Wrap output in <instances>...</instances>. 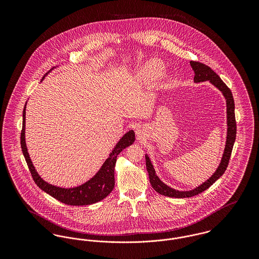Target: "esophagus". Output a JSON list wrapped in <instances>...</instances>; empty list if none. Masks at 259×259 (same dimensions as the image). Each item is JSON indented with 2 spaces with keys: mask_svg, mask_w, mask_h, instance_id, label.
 <instances>
[{
  "mask_svg": "<svg viewBox=\"0 0 259 259\" xmlns=\"http://www.w3.org/2000/svg\"><path fill=\"white\" fill-rule=\"evenodd\" d=\"M137 134H138V135H140V134H141V131H140V128H137Z\"/></svg>",
  "mask_w": 259,
  "mask_h": 259,
  "instance_id": "esophagus-1",
  "label": "esophagus"
}]
</instances>
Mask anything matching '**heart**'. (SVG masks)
<instances>
[{
  "mask_svg": "<svg viewBox=\"0 0 259 259\" xmlns=\"http://www.w3.org/2000/svg\"><path fill=\"white\" fill-rule=\"evenodd\" d=\"M164 71L162 64L159 61L152 60L148 62L140 71V77L142 81L148 85L153 87L159 80L161 74Z\"/></svg>",
  "mask_w": 259,
  "mask_h": 259,
  "instance_id": "b5f03b06",
  "label": "heart"
}]
</instances>
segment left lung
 Masks as SVG:
<instances>
[{"instance_id": "1", "label": "left lung", "mask_w": 259, "mask_h": 259, "mask_svg": "<svg viewBox=\"0 0 259 259\" xmlns=\"http://www.w3.org/2000/svg\"><path fill=\"white\" fill-rule=\"evenodd\" d=\"M190 66L192 70L194 71V82H201L205 80H209L214 87H217L225 98L226 100V113H227V137H226V144L224 148V152L222 154V161L215 170V172L202 185L195 187L192 190L189 191H180L177 189H174L169 186L163 184L158 177L155 174V170L150 162V159L148 155H146V164L148 169V177L150 185L153 187L155 191H157L159 194L169 196V197H177V198H184V197H191L194 195H197L198 193L206 190L210 187V185H213L227 168L229 158L231 155L232 148L235 142L236 138V121H235V114H234V100L232 97V93L229 90V88L222 81L220 75L214 73L208 66L195 62L190 61Z\"/></svg>"}]
</instances>
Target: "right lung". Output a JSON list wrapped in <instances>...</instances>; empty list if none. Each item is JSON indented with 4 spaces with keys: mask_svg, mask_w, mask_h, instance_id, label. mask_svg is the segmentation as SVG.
<instances>
[{
    "mask_svg": "<svg viewBox=\"0 0 259 259\" xmlns=\"http://www.w3.org/2000/svg\"><path fill=\"white\" fill-rule=\"evenodd\" d=\"M45 76V75H44ZM42 79V78H41ZM26 106L23 111V127L21 132V148L23 154L29 166L30 172L36 185L45 192L49 193L54 198L59 201L69 204V205H89L96 203L105 197H107L111 192L114 186V165L118 153L135 142V132H127L117 143L115 148L111 151L110 157L105 161L98 174L83 185L74 188H62L46 183L37 175L30 155L25 141V122H26Z\"/></svg>",
    "mask_w": 259,
    "mask_h": 259,
    "instance_id": "add662e5",
    "label": "right lung"
}]
</instances>
